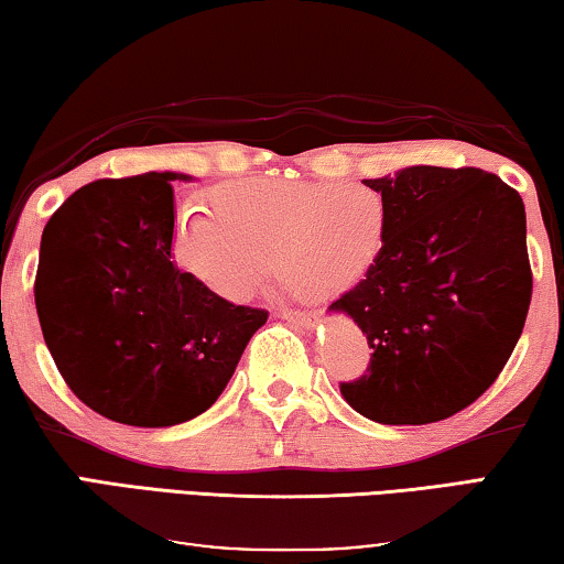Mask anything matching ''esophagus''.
Segmentation results:
<instances>
[{
    "mask_svg": "<svg viewBox=\"0 0 564 564\" xmlns=\"http://www.w3.org/2000/svg\"><path fill=\"white\" fill-rule=\"evenodd\" d=\"M276 317L290 319V323L302 325V327H312L317 323V315H312V312H300V310H276Z\"/></svg>",
    "mask_w": 564,
    "mask_h": 564,
    "instance_id": "obj_1",
    "label": "esophagus"
}]
</instances>
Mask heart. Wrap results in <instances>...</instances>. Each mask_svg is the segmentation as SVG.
I'll list each match as a JSON object with an SVG mask.
<instances>
[{"label":"heart","mask_w":564,"mask_h":564,"mask_svg":"<svg viewBox=\"0 0 564 564\" xmlns=\"http://www.w3.org/2000/svg\"><path fill=\"white\" fill-rule=\"evenodd\" d=\"M212 206H181L169 257L229 302L252 297L272 259L302 297H340L366 280L386 247V204L362 184L259 176L216 186Z\"/></svg>","instance_id":"b5f03b06"}]
</instances>
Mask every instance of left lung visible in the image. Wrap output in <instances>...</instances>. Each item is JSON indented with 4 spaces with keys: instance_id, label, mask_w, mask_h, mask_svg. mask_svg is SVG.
<instances>
[{
    "instance_id": "left-lung-1",
    "label": "left lung",
    "mask_w": 564,
    "mask_h": 564,
    "mask_svg": "<svg viewBox=\"0 0 564 564\" xmlns=\"http://www.w3.org/2000/svg\"><path fill=\"white\" fill-rule=\"evenodd\" d=\"M388 212L383 254L330 310L368 337L366 376L340 383L355 411L423 426L499 378L532 300L524 204L481 169L411 166L368 178Z\"/></svg>"
}]
</instances>
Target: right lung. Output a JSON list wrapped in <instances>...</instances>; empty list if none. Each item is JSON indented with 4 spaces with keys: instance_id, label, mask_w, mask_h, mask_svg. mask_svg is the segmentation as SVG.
Segmentation results:
<instances>
[{
    "instance_id": "right-lung-1",
    "label": "right lung",
    "mask_w": 564,
    "mask_h": 564,
    "mask_svg": "<svg viewBox=\"0 0 564 564\" xmlns=\"http://www.w3.org/2000/svg\"><path fill=\"white\" fill-rule=\"evenodd\" d=\"M100 178L50 216L34 305L52 360L95 413L166 429L212 409L270 312L231 305L169 257L171 181Z\"/></svg>"
}]
</instances>
